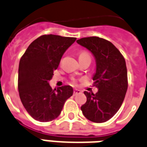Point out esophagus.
Returning a JSON list of instances; mask_svg holds the SVG:
<instances>
[{
	"mask_svg": "<svg viewBox=\"0 0 147 147\" xmlns=\"http://www.w3.org/2000/svg\"><path fill=\"white\" fill-rule=\"evenodd\" d=\"M81 93V91L80 90H78V89H75L73 91V95H79V94H80Z\"/></svg>",
	"mask_w": 147,
	"mask_h": 147,
	"instance_id": "obj_1",
	"label": "esophagus"
}]
</instances>
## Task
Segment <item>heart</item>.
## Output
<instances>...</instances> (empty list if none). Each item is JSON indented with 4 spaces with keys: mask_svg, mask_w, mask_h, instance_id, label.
<instances>
[{
    "mask_svg": "<svg viewBox=\"0 0 147 147\" xmlns=\"http://www.w3.org/2000/svg\"><path fill=\"white\" fill-rule=\"evenodd\" d=\"M88 52H81L80 53V57H81V56H88ZM77 83V81L76 79H72L71 80V84H74V85H76Z\"/></svg>",
    "mask_w": 147,
    "mask_h": 147,
    "instance_id": "heart-1",
    "label": "heart"
}]
</instances>
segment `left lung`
<instances>
[{"instance_id":"8db88e82","label":"left lung","mask_w":147,"mask_h":147,"mask_svg":"<svg viewBox=\"0 0 147 147\" xmlns=\"http://www.w3.org/2000/svg\"><path fill=\"white\" fill-rule=\"evenodd\" d=\"M79 45L94 55L96 71L93 76L97 93L84 91L87 102L81 107L84 115L94 123H104L119 111L127 93L128 81L126 61L112 43L98 36L81 38Z\"/></svg>"}]
</instances>
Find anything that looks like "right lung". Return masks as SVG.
I'll return each mask as SVG.
<instances>
[{
    "instance_id": "obj_1",
    "label": "right lung",
    "mask_w": 147,
    "mask_h": 147,
    "mask_svg": "<svg viewBox=\"0 0 147 147\" xmlns=\"http://www.w3.org/2000/svg\"><path fill=\"white\" fill-rule=\"evenodd\" d=\"M76 37L43 35L28 46L21 56L18 70V91L28 113L40 122L59 116L64 102L73 94L71 86L52 90L49 82L58 67L63 53Z\"/></svg>"
}]
</instances>
